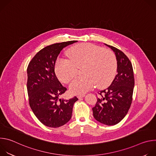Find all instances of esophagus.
<instances>
[{"mask_svg":"<svg viewBox=\"0 0 156 156\" xmlns=\"http://www.w3.org/2000/svg\"><path fill=\"white\" fill-rule=\"evenodd\" d=\"M85 96V95L84 94H81V95H78V96H77V98L79 99H81L83 98H84Z\"/></svg>","mask_w":156,"mask_h":156,"instance_id":"34e87169","label":"esophagus"}]
</instances>
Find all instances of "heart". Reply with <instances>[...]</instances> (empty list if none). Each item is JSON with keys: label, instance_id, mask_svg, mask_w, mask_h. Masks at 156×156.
<instances>
[{"label": "heart", "instance_id": "b5f03b06", "mask_svg": "<svg viewBox=\"0 0 156 156\" xmlns=\"http://www.w3.org/2000/svg\"><path fill=\"white\" fill-rule=\"evenodd\" d=\"M69 59L58 58L55 72L63 83H69L82 66L83 76L75 78L70 84V91L75 94L86 93L93 87L104 86L112 80L117 69L115 55L109 50L90 43H82L68 51Z\"/></svg>", "mask_w": 156, "mask_h": 156}]
</instances>
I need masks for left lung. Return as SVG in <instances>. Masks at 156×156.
I'll list each match as a JSON object with an SVG mask.
<instances>
[{
	"mask_svg": "<svg viewBox=\"0 0 156 156\" xmlns=\"http://www.w3.org/2000/svg\"><path fill=\"white\" fill-rule=\"evenodd\" d=\"M105 45L115 54L117 74L111 84L99 93L100 98H98L93 112L97 121L107 125H114L125 117L129 109L135 79L132 64L128 57L117 48Z\"/></svg>",
	"mask_w": 156,
	"mask_h": 156,
	"instance_id": "8db88e82",
	"label": "left lung"
}]
</instances>
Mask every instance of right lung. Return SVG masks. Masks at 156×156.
<instances>
[{"instance_id": "obj_1", "label": "right lung", "mask_w": 156, "mask_h": 156, "mask_svg": "<svg viewBox=\"0 0 156 156\" xmlns=\"http://www.w3.org/2000/svg\"><path fill=\"white\" fill-rule=\"evenodd\" d=\"M76 41L56 43L39 51L27 68V91L29 104L35 116L44 125L57 128L67 123L72 117L75 96L69 100L60 99L66 91L54 71L55 63L60 51Z\"/></svg>"}]
</instances>
